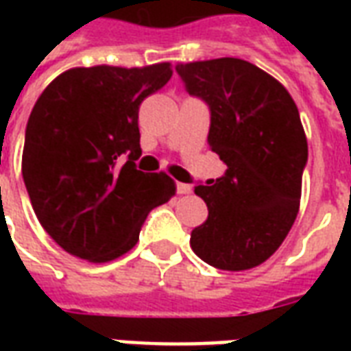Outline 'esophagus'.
Instances as JSON below:
<instances>
[{
	"instance_id": "esophagus-1",
	"label": "esophagus",
	"mask_w": 351,
	"mask_h": 351,
	"mask_svg": "<svg viewBox=\"0 0 351 351\" xmlns=\"http://www.w3.org/2000/svg\"><path fill=\"white\" fill-rule=\"evenodd\" d=\"M176 193H178V195H190V193H191V186H190V184L176 182Z\"/></svg>"
}]
</instances>
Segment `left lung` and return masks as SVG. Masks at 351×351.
I'll list each match as a JSON object with an SVG mask.
<instances>
[{"label":"left lung","mask_w":351,"mask_h":351,"mask_svg":"<svg viewBox=\"0 0 351 351\" xmlns=\"http://www.w3.org/2000/svg\"><path fill=\"white\" fill-rule=\"evenodd\" d=\"M186 90L210 108L208 146L226 175L195 193L208 206L191 250L221 271H248L278 250L301 201L308 145L286 88L239 58L178 64Z\"/></svg>","instance_id":"obj_1"}]
</instances>
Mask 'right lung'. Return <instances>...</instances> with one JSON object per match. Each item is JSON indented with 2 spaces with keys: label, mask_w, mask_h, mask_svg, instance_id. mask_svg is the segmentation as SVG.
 <instances>
[{
  "label": "right lung",
  "mask_w": 351,
  "mask_h": 351,
  "mask_svg": "<svg viewBox=\"0 0 351 351\" xmlns=\"http://www.w3.org/2000/svg\"><path fill=\"white\" fill-rule=\"evenodd\" d=\"M171 75L167 62L73 67L39 95L22 176L37 220L67 254L92 263L120 258L137 244L148 213L175 195L171 176L135 165L138 107Z\"/></svg>",
  "instance_id": "obj_1"
}]
</instances>
